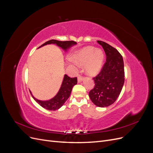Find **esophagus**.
<instances>
[{
    "label": "esophagus",
    "instance_id": "obj_1",
    "mask_svg": "<svg viewBox=\"0 0 153 153\" xmlns=\"http://www.w3.org/2000/svg\"><path fill=\"white\" fill-rule=\"evenodd\" d=\"M83 78H84V77H83V76H82L81 75H79L78 76V82H80L82 81Z\"/></svg>",
    "mask_w": 153,
    "mask_h": 153
}]
</instances>
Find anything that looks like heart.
I'll list each match as a JSON object with an SVG mask.
<instances>
[{
  "label": "heart",
  "mask_w": 153,
  "mask_h": 153,
  "mask_svg": "<svg viewBox=\"0 0 153 153\" xmlns=\"http://www.w3.org/2000/svg\"><path fill=\"white\" fill-rule=\"evenodd\" d=\"M75 62L79 65H85V71L90 75L98 73L102 66L104 54L101 49L92 47L83 48L73 57Z\"/></svg>",
  "instance_id": "b5f03b06"
}]
</instances>
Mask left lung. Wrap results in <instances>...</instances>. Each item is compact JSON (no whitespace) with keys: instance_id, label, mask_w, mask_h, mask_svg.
Returning <instances> with one entry per match:
<instances>
[{"instance_id":"8db88e82","label":"left lung","mask_w":153,"mask_h":153,"mask_svg":"<svg viewBox=\"0 0 153 153\" xmlns=\"http://www.w3.org/2000/svg\"><path fill=\"white\" fill-rule=\"evenodd\" d=\"M106 54V61L100 72L93 78L95 85L89 96L95 105L106 107L112 105L121 93L124 83L122 55L117 49L102 41H97Z\"/></svg>"}]
</instances>
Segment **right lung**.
I'll use <instances>...</instances> for the list:
<instances>
[{"mask_svg":"<svg viewBox=\"0 0 153 153\" xmlns=\"http://www.w3.org/2000/svg\"><path fill=\"white\" fill-rule=\"evenodd\" d=\"M48 44H56L59 47L62 48L64 50H66L69 48H70L72 45H76V43L73 41H61L55 39L49 40L47 42L41 45L40 47H43ZM77 84V78H71L68 76L67 75H64L62 84L61 85L60 90L58 93L54 98L48 101H41L37 100L32 95V98L38 103L39 105L45 109L48 110H56L60 108L61 106L66 102V100L69 98V96L71 94V92L73 86ZM30 94L31 92L30 91Z\"/></svg>","mask_w":153,"mask_h":153,"instance_id":"right-lung-1","label":"right lung"}]
</instances>
